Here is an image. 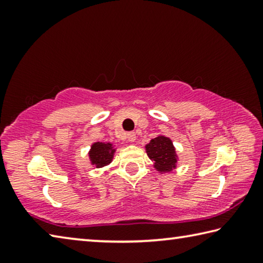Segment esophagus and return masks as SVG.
<instances>
[{"label": "esophagus", "mask_w": 263, "mask_h": 263, "mask_svg": "<svg viewBox=\"0 0 263 263\" xmlns=\"http://www.w3.org/2000/svg\"><path fill=\"white\" fill-rule=\"evenodd\" d=\"M136 138H137V136H136V133H135V132H130V133H127V140L130 141V142L136 141Z\"/></svg>", "instance_id": "obj_1"}]
</instances>
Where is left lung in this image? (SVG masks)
Segmentation results:
<instances>
[{
	"mask_svg": "<svg viewBox=\"0 0 263 263\" xmlns=\"http://www.w3.org/2000/svg\"><path fill=\"white\" fill-rule=\"evenodd\" d=\"M145 149L153 161L154 169L160 174H167L176 169L179 155L171 138L159 135L145 145Z\"/></svg>",
	"mask_w": 263,
	"mask_h": 263,
	"instance_id": "1",
	"label": "left lung"
}]
</instances>
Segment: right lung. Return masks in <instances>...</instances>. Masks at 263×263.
Wrapping results in <instances>:
<instances>
[{"label": "right lung", "instance_id": "1", "mask_svg": "<svg viewBox=\"0 0 263 263\" xmlns=\"http://www.w3.org/2000/svg\"><path fill=\"white\" fill-rule=\"evenodd\" d=\"M116 145L109 141H95L90 146V149L88 152L89 162L92 167L103 168L112 162Z\"/></svg>", "mask_w": 263, "mask_h": 263}]
</instances>
